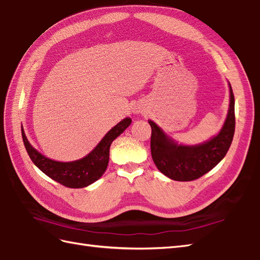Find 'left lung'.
<instances>
[{
  "mask_svg": "<svg viewBox=\"0 0 260 260\" xmlns=\"http://www.w3.org/2000/svg\"><path fill=\"white\" fill-rule=\"evenodd\" d=\"M231 88V104L226 118L219 134L209 142L197 146H182L170 140L162 131L152 120L150 150L152 157L158 170L174 180L190 182L212 171L225 157L235 133V98Z\"/></svg>",
  "mask_w": 260,
  "mask_h": 260,
  "instance_id": "obj_1",
  "label": "left lung"
}]
</instances>
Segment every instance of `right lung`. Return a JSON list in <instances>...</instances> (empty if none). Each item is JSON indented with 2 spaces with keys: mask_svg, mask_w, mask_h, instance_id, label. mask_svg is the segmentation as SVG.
<instances>
[{
  "mask_svg": "<svg viewBox=\"0 0 260 260\" xmlns=\"http://www.w3.org/2000/svg\"><path fill=\"white\" fill-rule=\"evenodd\" d=\"M132 123L131 118H125L107 133L87 156L75 161L62 162L46 158L39 153L28 143L22 128L23 143L26 152L34 164L48 177L69 188H83L96 182L105 173L108 159H110V147L112 142L128 127Z\"/></svg>",
  "mask_w": 260,
  "mask_h": 260,
  "instance_id": "add662e5",
  "label": "right lung"
}]
</instances>
